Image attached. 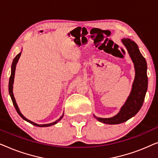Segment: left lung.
Segmentation results:
<instances>
[{
  "label": "left lung",
  "mask_w": 158,
  "mask_h": 158,
  "mask_svg": "<svg viewBox=\"0 0 158 158\" xmlns=\"http://www.w3.org/2000/svg\"><path fill=\"white\" fill-rule=\"evenodd\" d=\"M122 42L126 47L129 57L133 62L135 70V80L131 86L130 94L116 115L110 118L97 117L94 115L97 120L103 124H122L135 116L141 109L148 90V66L145 59L140 52L137 44L130 39H122Z\"/></svg>",
  "instance_id": "8db88e82"
}]
</instances>
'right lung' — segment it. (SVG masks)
<instances>
[{"label": "right lung", "mask_w": 158, "mask_h": 158, "mask_svg": "<svg viewBox=\"0 0 158 158\" xmlns=\"http://www.w3.org/2000/svg\"><path fill=\"white\" fill-rule=\"evenodd\" d=\"M21 50L20 52H19L18 55L16 56V57L14 58V60H13V62H12V64H11V73H10V79H9V83H8V91H9V94H10V98H11V100H12V102L14 103V106L15 107V109H16L17 113L19 114V116H21V118H23V120L27 121V122L30 123V124L34 125V126L36 127H50V126H52V125H55L57 124L60 122V120L62 119V117H63L64 116V113L62 114V115L60 116V117L58 118L57 121H55V122H54L52 123H49V124H36L35 122H31V120H29L28 118H27L25 117L21 113L20 110L19 109V106L18 105H17V103L16 102V99L14 98V93H13V88H14V77H15V71H16V64L18 63V61L19 60V58H20V56H21Z\"/></svg>", "instance_id": "add662e5"}]
</instances>
